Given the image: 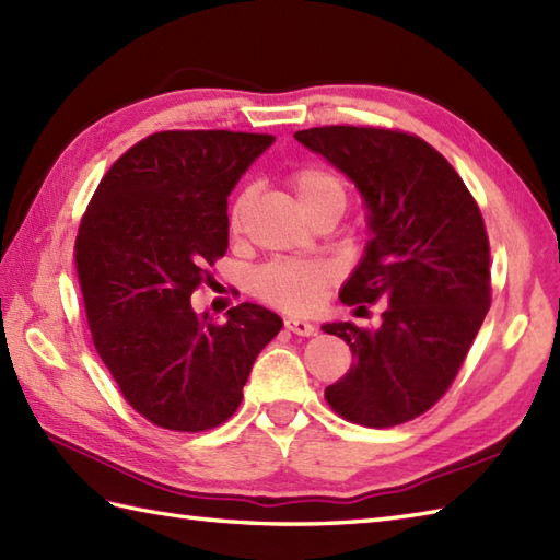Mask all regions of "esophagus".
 I'll return each instance as SVG.
<instances>
[{
  "instance_id": "1",
  "label": "esophagus",
  "mask_w": 560,
  "mask_h": 560,
  "mask_svg": "<svg viewBox=\"0 0 560 560\" xmlns=\"http://www.w3.org/2000/svg\"><path fill=\"white\" fill-rule=\"evenodd\" d=\"M284 328L294 335H302V338H308V335L316 332V326H312V323L302 320V318H288L284 320Z\"/></svg>"
}]
</instances>
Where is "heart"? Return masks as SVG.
Masks as SVG:
<instances>
[{"label":"heart","mask_w":560,"mask_h":560,"mask_svg":"<svg viewBox=\"0 0 560 560\" xmlns=\"http://www.w3.org/2000/svg\"><path fill=\"white\" fill-rule=\"evenodd\" d=\"M290 186L300 198L306 213L326 206H345V182L332 170L323 165H302L290 175ZM248 206V191H244L230 210V230L237 232L242 225L244 210ZM335 272L323 260H270L258 268L252 278V292L260 302L284 308L292 314L312 312L318 304L320 292L332 282Z\"/></svg>","instance_id":"b5f03b06"}]
</instances>
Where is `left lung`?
Returning a JSON list of instances; mask_svg holds the SVG:
<instances>
[{
    "mask_svg": "<svg viewBox=\"0 0 560 560\" xmlns=\"http://www.w3.org/2000/svg\"><path fill=\"white\" fill-rule=\"evenodd\" d=\"M294 136L345 172L369 208L374 237L340 300L385 304L374 330L323 326L354 359L326 402L352 424H405L448 393L491 306L481 210L448 160L415 133L330 124Z\"/></svg>",
    "mask_w": 560,
    "mask_h": 560,
    "instance_id": "1",
    "label": "left lung"
}]
</instances>
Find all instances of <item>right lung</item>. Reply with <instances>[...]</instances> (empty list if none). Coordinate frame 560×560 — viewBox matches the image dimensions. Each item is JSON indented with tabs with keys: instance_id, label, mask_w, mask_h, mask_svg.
<instances>
[{
	"instance_id": "add662e5",
	"label": "right lung",
	"mask_w": 560,
	"mask_h": 560,
	"mask_svg": "<svg viewBox=\"0 0 560 560\" xmlns=\"http://www.w3.org/2000/svg\"><path fill=\"white\" fill-rule=\"evenodd\" d=\"M270 133L158 131L115 160L81 218L73 256L103 364L136 412L170 431L228 421L282 318L244 302L228 323L191 294L228 252V196Z\"/></svg>"
}]
</instances>
